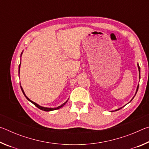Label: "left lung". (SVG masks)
I'll return each instance as SVG.
<instances>
[{
	"instance_id": "left-lung-1",
	"label": "left lung",
	"mask_w": 149,
	"mask_h": 149,
	"mask_svg": "<svg viewBox=\"0 0 149 149\" xmlns=\"http://www.w3.org/2000/svg\"><path fill=\"white\" fill-rule=\"evenodd\" d=\"M138 68H139V78H140V67H139V65H138ZM138 89H139V85H138V86H137V91H136V93H135V95H136V93H137V92ZM131 101H132V100H131ZM120 109H121V108H119V109H118V110H116L115 111L118 110H120Z\"/></svg>"
}]
</instances>
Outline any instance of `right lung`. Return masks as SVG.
<instances>
[{"mask_svg": "<svg viewBox=\"0 0 149 149\" xmlns=\"http://www.w3.org/2000/svg\"><path fill=\"white\" fill-rule=\"evenodd\" d=\"M19 68H20V64L19 65ZM21 89H22V92H23V93H24V95H25V97H26V99L29 100V101H30L31 102V103H33V104L35 107H37V108H39L40 110H44V111H47V112H49V111H52V110H58V109H59V108H60L61 107H62L64 105H65V103L67 102V101L65 102H64V104H62V105H60V106H59V107H58L57 108H45V107H41V106H39V104H37V103H35V102H33L32 100H31L30 99H29L28 98H27L26 96V95H25V93H24V90H23V89H22V87H21Z\"/></svg>", "mask_w": 149, "mask_h": 149, "instance_id": "obj_1", "label": "right lung"}]
</instances>
